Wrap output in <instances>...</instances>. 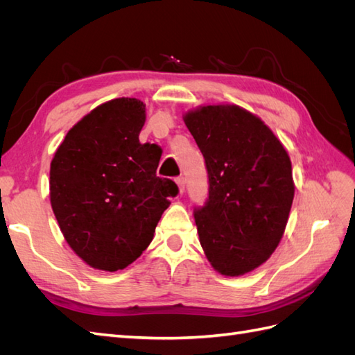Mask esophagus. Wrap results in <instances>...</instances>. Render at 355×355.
Segmentation results:
<instances>
[{
    "mask_svg": "<svg viewBox=\"0 0 355 355\" xmlns=\"http://www.w3.org/2000/svg\"><path fill=\"white\" fill-rule=\"evenodd\" d=\"M176 184H178V187H179L180 194H184V191H185V184H187V179H185L184 176H178V178H176Z\"/></svg>",
    "mask_w": 355,
    "mask_h": 355,
    "instance_id": "34e87169",
    "label": "esophagus"
}]
</instances>
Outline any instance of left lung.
Returning <instances> with one entry per match:
<instances>
[{"label":"left lung","mask_w":355,"mask_h":355,"mask_svg":"<svg viewBox=\"0 0 355 355\" xmlns=\"http://www.w3.org/2000/svg\"><path fill=\"white\" fill-rule=\"evenodd\" d=\"M206 163L209 197L194 209L201 247L222 275L262 265L280 243L292 209V163L259 118L235 105L185 115Z\"/></svg>","instance_id":"left-lung-1"}]
</instances>
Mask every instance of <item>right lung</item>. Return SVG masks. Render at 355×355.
I'll use <instances>...</instances> for the list:
<instances>
[{"label":"right lung","mask_w":355,"mask_h":355,"mask_svg":"<svg viewBox=\"0 0 355 355\" xmlns=\"http://www.w3.org/2000/svg\"><path fill=\"white\" fill-rule=\"evenodd\" d=\"M144 124V102L110 101L71 128L51 161L50 201L60 231L98 270L135 262L179 192L173 180L157 176L163 149L139 142Z\"/></svg>","instance_id":"obj_1"}]
</instances>
